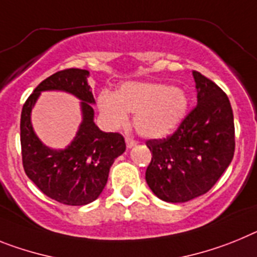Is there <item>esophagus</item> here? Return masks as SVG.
Segmentation results:
<instances>
[{
	"label": "esophagus",
	"instance_id": "34e87169",
	"mask_svg": "<svg viewBox=\"0 0 257 257\" xmlns=\"http://www.w3.org/2000/svg\"><path fill=\"white\" fill-rule=\"evenodd\" d=\"M125 144H126V147H128V149H132V147L136 146V145H137V142H136L135 140H132V138L126 137V138H125Z\"/></svg>",
	"mask_w": 257,
	"mask_h": 257
}]
</instances>
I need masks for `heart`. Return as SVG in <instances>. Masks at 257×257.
<instances>
[{
  "mask_svg": "<svg viewBox=\"0 0 257 257\" xmlns=\"http://www.w3.org/2000/svg\"><path fill=\"white\" fill-rule=\"evenodd\" d=\"M97 107L108 129L125 126L129 113H135L133 125L145 138L167 137L186 116L189 95L180 86L163 82L128 81L116 93L102 90Z\"/></svg>",
  "mask_w": 257,
  "mask_h": 257,
  "instance_id": "b5f03b06",
  "label": "heart"
}]
</instances>
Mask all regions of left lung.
<instances>
[{
	"label": "left lung",
	"mask_w": 257,
	"mask_h": 257,
	"mask_svg": "<svg viewBox=\"0 0 257 257\" xmlns=\"http://www.w3.org/2000/svg\"><path fill=\"white\" fill-rule=\"evenodd\" d=\"M196 106L177 132L147 141L153 158L146 182L159 199L185 203L206 194L234 156V117L229 98L215 82L193 71Z\"/></svg>",
	"instance_id": "left-lung-1"
}]
</instances>
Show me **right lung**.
I'll list each match as a JSON object with an SVG mask.
<instances>
[{
	"label": "right lung",
	"mask_w": 257,
	"mask_h": 257,
	"mask_svg": "<svg viewBox=\"0 0 257 257\" xmlns=\"http://www.w3.org/2000/svg\"><path fill=\"white\" fill-rule=\"evenodd\" d=\"M89 71L70 68L49 76L28 97L22 110L21 144L26 175L51 199L67 206H85L101 195L110 168L125 151L119 133H106L95 125V99L88 84ZM42 91H64L80 101L82 122L64 149L46 147L35 135L32 110Z\"/></svg>",
	"instance_id": "1"
}]
</instances>
